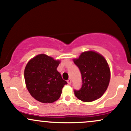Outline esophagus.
Returning a JSON list of instances; mask_svg holds the SVG:
<instances>
[{"label": "esophagus", "mask_w": 131, "mask_h": 131, "mask_svg": "<svg viewBox=\"0 0 131 131\" xmlns=\"http://www.w3.org/2000/svg\"><path fill=\"white\" fill-rule=\"evenodd\" d=\"M67 82H68V84H71V80L70 79H68V80L67 81Z\"/></svg>", "instance_id": "34e87169"}]
</instances>
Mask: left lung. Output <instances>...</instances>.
I'll return each instance as SVG.
<instances>
[{
	"instance_id": "8db88e82",
	"label": "left lung",
	"mask_w": 131,
	"mask_h": 131,
	"mask_svg": "<svg viewBox=\"0 0 131 131\" xmlns=\"http://www.w3.org/2000/svg\"><path fill=\"white\" fill-rule=\"evenodd\" d=\"M73 61L80 70L82 81L80 89L74 90L75 96L85 102L101 97L110 80V70L104 57L94 51H88Z\"/></svg>"
}]
</instances>
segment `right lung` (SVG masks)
I'll list each match as a JSON object with an SVG mask.
<instances>
[{
  "mask_svg": "<svg viewBox=\"0 0 131 131\" xmlns=\"http://www.w3.org/2000/svg\"><path fill=\"white\" fill-rule=\"evenodd\" d=\"M60 61L45 54L30 60L25 70L26 88L32 97L42 103H53L60 97L67 82L57 70Z\"/></svg>",
  "mask_w": 131,
  "mask_h": 131,
  "instance_id": "add662e5",
  "label": "right lung"
}]
</instances>
